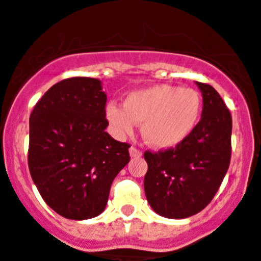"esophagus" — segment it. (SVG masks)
I'll use <instances>...</instances> for the list:
<instances>
[{"label": "esophagus", "mask_w": 261, "mask_h": 261, "mask_svg": "<svg viewBox=\"0 0 261 261\" xmlns=\"http://www.w3.org/2000/svg\"><path fill=\"white\" fill-rule=\"evenodd\" d=\"M142 154H143V152L139 149V148L134 147V145L130 148V155H131V157H142Z\"/></svg>", "instance_id": "obj_1"}]
</instances>
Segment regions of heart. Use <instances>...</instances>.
Listing matches in <instances>:
<instances>
[{"mask_svg":"<svg viewBox=\"0 0 261 261\" xmlns=\"http://www.w3.org/2000/svg\"><path fill=\"white\" fill-rule=\"evenodd\" d=\"M202 97L197 90L155 85L126 96L123 108L109 104L107 118L118 134L133 133L142 123L145 143L154 148H172L186 140L199 121Z\"/></svg>","mask_w":261,"mask_h":261,"instance_id":"obj_1","label":"heart"}]
</instances>
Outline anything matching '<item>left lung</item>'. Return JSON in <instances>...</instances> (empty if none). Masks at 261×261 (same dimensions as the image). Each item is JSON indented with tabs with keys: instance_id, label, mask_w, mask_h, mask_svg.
Returning a JSON list of instances; mask_svg holds the SVG:
<instances>
[{
	"instance_id": "left-lung-1",
	"label": "left lung",
	"mask_w": 261,
	"mask_h": 261,
	"mask_svg": "<svg viewBox=\"0 0 261 261\" xmlns=\"http://www.w3.org/2000/svg\"><path fill=\"white\" fill-rule=\"evenodd\" d=\"M203 96L199 122L175 148L145 150L144 191L161 216L184 219L203 210L220 188L232 154V116L211 85L197 82Z\"/></svg>"
}]
</instances>
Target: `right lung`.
Wrapping results in <instances>:
<instances>
[{"mask_svg":"<svg viewBox=\"0 0 261 261\" xmlns=\"http://www.w3.org/2000/svg\"><path fill=\"white\" fill-rule=\"evenodd\" d=\"M106 104L99 80L72 77L50 87L29 117V172L63 218L103 213L114 177L130 161V144L106 133Z\"/></svg>","mask_w":261,"mask_h":261,"instance_id":"add662e5","label":"right lung"}]
</instances>
